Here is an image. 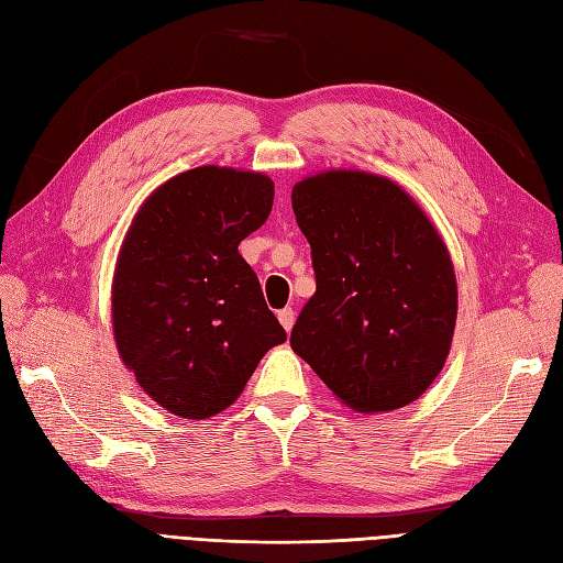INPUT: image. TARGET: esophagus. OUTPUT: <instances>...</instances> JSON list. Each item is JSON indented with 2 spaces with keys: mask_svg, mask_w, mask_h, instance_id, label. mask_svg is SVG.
I'll list each match as a JSON object with an SVG mask.
<instances>
[{
  "mask_svg": "<svg viewBox=\"0 0 563 563\" xmlns=\"http://www.w3.org/2000/svg\"><path fill=\"white\" fill-rule=\"evenodd\" d=\"M277 317H279V323H282V327H284L286 331H291V329H294L296 312H294L291 308H284V310H279V312H277Z\"/></svg>",
  "mask_w": 563,
  "mask_h": 563,
  "instance_id": "obj_1",
  "label": "esophagus"
}]
</instances>
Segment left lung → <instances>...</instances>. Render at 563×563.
I'll return each mask as SVG.
<instances>
[{
  "label": "left lung",
  "mask_w": 563,
  "mask_h": 563,
  "mask_svg": "<svg viewBox=\"0 0 563 563\" xmlns=\"http://www.w3.org/2000/svg\"><path fill=\"white\" fill-rule=\"evenodd\" d=\"M291 201L317 277L294 352L356 413L416 401L446 364L457 317L441 234L401 185L354 168L298 180Z\"/></svg>",
  "instance_id": "1"
}]
</instances>
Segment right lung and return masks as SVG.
<instances>
[{"label":"right lung","mask_w":563,"mask_h":563,"mask_svg":"<svg viewBox=\"0 0 563 563\" xmlns=\"http://www.w3.org/2000/svg\"><path fill=\"white\" fill-rule=\"evenodd\" d=\"M272 199L269 176L207 164L162 183L131 220L112 277V333L135 383L168 413L225 411L286 340L236 249Z\"/></svg>","instance_id":"right-lung-1"}]
</instances>
